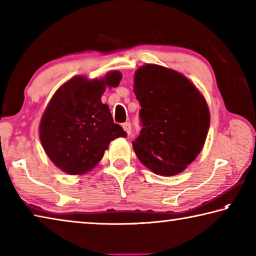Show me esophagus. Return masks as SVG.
Wrapping results in <instances>:
<instances>
[{
	"mask_svg": "<svg viewBox=\"0 0 256 256\" xmlns=\"http://www.w3.org/2000/svg\"><path fill=\"white\" fill-rule=\"evenodd\" d=\"M123 128H124V131L126 132L128 134L131 133V130H132V128H131V123H128V122L124 123V124H123Z\"/></svg>",
	"mask_w": 256,
	"mask_h": 256,
	"instance_id": "34e87169",
	"label": "esophagus"
}]
</instances>
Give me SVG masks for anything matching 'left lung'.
I'll return each mask as SVG.
<instances>
[{
	"label": "left lung",
	"mask_w": 256,
	"mask_h": 256,
	"mask_svg": "<svg viewBox=\"0 0 256 256\" xmlns=\"http://www.w3.org/2000/svg\"><path fill=\"white\" fill-rule=\"evenodd\" d=\"M141 131L132 142L140 162L162 176L183 172L204 144L210 125L206 99L175 70L146 64L134 76Z\"/></svg>",
	"instance_id": "8db88e82"
}]
</instances>
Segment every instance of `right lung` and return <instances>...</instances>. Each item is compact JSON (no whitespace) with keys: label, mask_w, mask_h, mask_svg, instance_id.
Returning <instances> with one entry per match:
<instances>
[{"label":"right lung","mask_w":256,"mask_h":256,"mask_svg":"<svg viewBox=\"0 0 256 256\" xmlns=\"http://www.w3.org/2000/svg\"><path fill=\"white\" fill-rule=\"evenodd\" d=\"M120 79L118 71L108 72L100 80L78 76L60 86L50 99L40 136L47 156L64 172L81 175L92 170L110 141L128 136L100 99L106 86L115 88Z\"/></svg>","instance_id":"obj_1"}]
</instances>
